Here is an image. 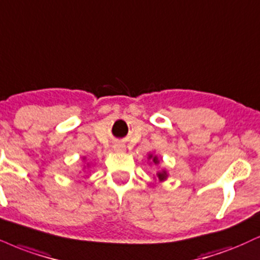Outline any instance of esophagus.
<instances>
[{"instance_id":"34e87169","label":"esophagus","mask_w":260,"mask_h":260,"mask_svg":"<svg viewBox=\"0 0 260 260\" xmlns=\"http://www.w3.org/2000/svg\"><path fill=\"white\" fill-rule=\"evenodd\" d=\"M126 150V148H124V145H121V144H115L114 145V151L116 152H122Z\"/></svg>"}]
</instances>
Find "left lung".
<instances>
[{"label":"left lung","mask_w":260,"mask_h":260,"mask_svg":"<svg viewBox=\"0 0 260 260\" xmlns=\"http://www.w3.org/2000/svg\"><path fill=\"white\" fill-rule=\"evenodd\" d=\"M148 161H149V165H152V166L160 165V158H158V156L156 155L155 152H149V154H148ZM154 178H155V180H158V183H162V181L167 180V178H168L167 170H166V168L158 170L157 173H156V176Z\"/></svg>","instance_id":"8db88e82"}]
</instances>
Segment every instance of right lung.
Wrapping results in <instances>:
<instances>
[{"mask_svg":"<svg viewBox=\"0 0 260 260\" xmlns=\"http://www.w3.org/2000/svg\"><path fill=\"white\" fill-rule=\"evenodd\" d=\"M83 161H86V157H83ZM89 167H90V165L87 164L86 166H83V170H86V168H89Z\"/></svg>","mask_w":260,"mask_h":260,"instance_id":"1","label":"right lung"}]
</instances>
